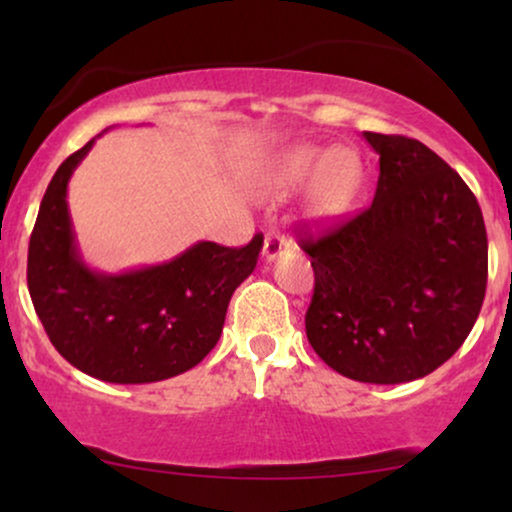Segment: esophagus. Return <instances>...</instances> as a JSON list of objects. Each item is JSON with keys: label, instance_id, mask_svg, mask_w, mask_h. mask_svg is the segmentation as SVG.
I'll return each mask as SVG.
<instances>
[{"label": "esophagus", "instance_id": "obj_1", "mask_svg": "<svg viewBox=\"0 0 512 512\" xmlns=\"http://www.w3.org/2000/svg\"><path fill=\"white\" fill-rule=\"evenodd\" d=\"M286 249H289V240H286L282 233H277V230H270V233L265 235V242H263V258H265V261H275V258L282 256Z\"/></svg>", "mask_w": 512, "mask_h": 512}]
</instances>
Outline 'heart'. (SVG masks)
<instances>
[{
    "label": "heart",
    "instance_id": "1",
    "mask_svg": "<svg viewBox=\"0 0 512 512\" xmlns=\"http://www.w3.org/2000/svg\"><path fill=\"white\" fill-rule=\"evenodd\" d=\"M307 184V212L319 221H333L352 205L361 184L359 158L345 146L324 151L317 144H293L272 160L265 174V193L286 195Z\"/></svg>",
    "mask_w": 512,
    "mask_h": 512
}]
</instances>
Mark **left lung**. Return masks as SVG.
<instances>
[{"instance_id":"8db88e82","label":"left lung","mask_w":512,"mask_h":512,"mask_svg":"<svg viewBox=\"0 0 512 512\" xmlns=\"http://www.w3.org/2000/svg\"><path fill=\"white\" fill-rule=\"evenodd\" d=\"M380 156L373 205L319 240L307 340L356 382L429 375L471 333L487 286V233L464 179L417 139L363 132Z\"/></svg>"}]
</instances>
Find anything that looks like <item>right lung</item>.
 Listing matches in <instances>:
<instances>
[{
  "label": "right lung",
  "instance_id": "obj_1",
  "mask_svg": "<svg viewBox=\"0 0 512 512\" xmlns=\"http://www.w3.org/2000/svg\"><path fill=\"white\" fill-rule=\"evenodd\" d=\"M95 139L58 167L41 200L27 251L32 305L53 347L81 373L114 384L160 382L212 352L230 298L256 268L263 235L242 249L195 242L170 261L123 272L90 268L67 186Z\"/></svg>",
  "mask_w": 512,
  "mask_h": 512
}]
</instances>
